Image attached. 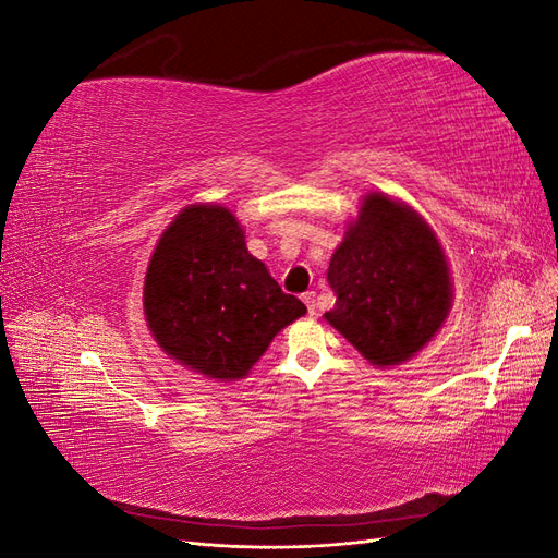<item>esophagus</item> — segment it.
I'll list each match as a JSON object with an SVG mask.
<instances>
[{
	"instance_id": "esophagus-1",
	"label": "esophagus",
	"mask_w": 558,
	"mask_h": 558,
	"mask_svg": "<svg viewBox=\"0 0 558 558\" xmlns=\"http://www.w3.org/2000/svg\"><path fill=\"white\" fill-rule=\"evenodd\" d=\"M302 300H305L310 316H316V293H314V291H307L305 295H302Z\"/></svg>"
}]
</instances>
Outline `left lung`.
Here are the masks:
<instances>
[{"label": "left lung", "instance_id": "obj_1", "mask_svg": "<svg viewBox=\"0 0 558 558\" xmlns=\"http://www.w3.org/2000/svg\"><path fill=\"white\" fill-rule=\"evenodd\" d=\"M326 320L373 365H398L433 340L451 307L445 251L428 223L400 202L369 193L335 248Z\"/></svg>", "mask_w": 558, "mask_h": 558}]
</instances>
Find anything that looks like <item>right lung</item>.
I'll list each match as a JSON object with an SVG mask.
<instances>
[{"instance_id": "right-lung-1", "label": "right lung", "mask_w": 558, "mask_h": 558, "mask_svg": "<svg viewBox=\"0 0 558 558\" xmlns=\"http://www.w3.org/2000/svg\"><path fill=\"white\" fill-rule=\"evenodd\" d=\"M158 344L211 379H240L307 307L253 258L226 207H185L162 232L144 281Z\"/></svg>"}]
</instances>
